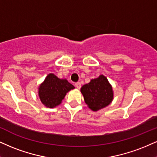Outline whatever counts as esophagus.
<instances>
[{"mask_svg": "<svg viewBox=\"0 0 157 157\" xmlns=\"http://www.w3.org/2000/svg\"><path fill=\"white\" fill-rule=\"evenodd\" d=\"M75 86H76L77 88L80 89V88H81V83H80V82H76V83H75Z\"/></svg>", "mask_w": 157, "mask_h": 157, "instance_id": "esophagus-1", "label": "esophagus"}]
</instances>
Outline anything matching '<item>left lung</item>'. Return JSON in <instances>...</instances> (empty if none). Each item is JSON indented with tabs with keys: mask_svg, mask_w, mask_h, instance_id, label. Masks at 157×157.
Listing matches in <instances>:
<instances>
[{
	"mask_svg": "<svg viewBox=\"0 0 157 157\" xmlns=\"http://www.w3.org/2000/svg\"><path fill=\"white\" fill-rule=\"evenodd\" d=\"M80 91L85 102L93 111L108 106L113 99V88L104 75L92 79L89 83L82 86Z\"/></svg>",
	"mask_w": 157,
	"mask_h": 157,
	"instance_id": "1",
	"label": "left lung"
}]
</instances>
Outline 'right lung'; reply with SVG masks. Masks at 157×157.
Returning a JSON list of instances; mask_svg holds the SVG:
<instances>
[{
    "instance_id": "right-lung-1",
    "label": "right lung",
    "mask_w": 157,
    "mask_h": 157,
    "mask_svg": "<svg viewBox=\"0 0 157 157\" xmlns=\"http://www.w3.org/2000/svg\"><path fill=\"white\" fill-rule=\"evenodd\" d=\"M74 88L73 85L66 79H60L54 74H49L39 86V97L44 106L53 108L59 105L67 92Z\"/></svg>"
}]
</instances>
